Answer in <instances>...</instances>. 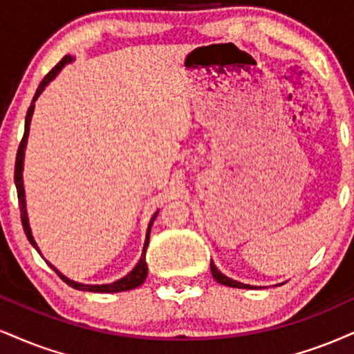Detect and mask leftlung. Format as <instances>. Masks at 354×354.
<instances>
[{
	"label": "left lung",
	"instance_id": "8db88e82",
	"mask_svg": "<svg viewBox=\"0 0 354 354\" xmlns=\"http://www.w3.org/2000/svg\"><path fill=\"white\" fill-rule=\"evenodd\" d=\"M211 274H212V277H214L216 279V282H219V283H223V285H225V287H234V288H259V287H254V285H247V283H241V282H237V280H232V279H229L227 275H224L223 272H221L218 267L214 266V262L211 261ZM262 288V287H261Z\"/></svg>",
	"mask_w": 354,
	"mask_h": 354
}]
</instances>
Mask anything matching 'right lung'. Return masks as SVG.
<instances>
[{
	"instance_id": "obj_1",
	"label": "right lung",
	"mask_w": 354,
	"mask_h": 354,
	"mask_svg": "<svg viewBox=\"0 0 354 354\" xmlns=\"http://www.w3.org/2000/svg\"><path fill=\"white\" fill-rule=\"evenodd\" d=\"M74 61V57L72 55H64L61 59V62L57 64V66L54 67L53 71L49 72L48 75H46L44 79H42V82L39 84V87H37L36 93H34V99L31 102V107L28 109V113H26V123H24V136L23 140H21L19 143V148H18V155H16V166H15V183H16V189H18V199H19V209H21V223H23V227H24V232H26V237L28 241L31 242V245L34 249L37 250V252L41 254L39 247H37L36 241H34L32 237V231H31V225H29V218H28V211H26V193H24V183H23V168H24V153H26V145H28V136H29V125H31V118H32V113H34V102L37 100V97L41 95L42 91L46 88V85H48L50 80L55 79V75L61 72L64 67L67 66V64H71ZM156 216H158V211L153 214V218L150 221V224H148V229H147V237H145V244H143V250H142V257H140V261L136 266L133 267V270L129 272L125 277H122L120 280H117V282L113 283H102V285H88V283H79V282H74V280L67 279L66 275L62 274V272H59L53 263L46 261V263L53 269L55 274H57L61 279L66 282L67 285H71L72 288H75V290H84V292H95V293H117V292H125V290H131V288H136L140 287L145 282V279H147L148 275V266H147V249H148V242H150V231H151V225H153V221L156 219ZM42 255V254H41Z\"/></svg>"
}]
</instances>
